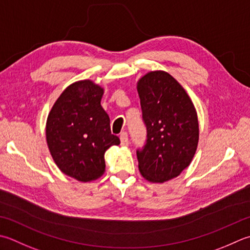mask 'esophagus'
I'll return each instance as SVG.
<instances>
[{"label": "esophagus", "mask_w": 250, "mask_h": 250, "mask_svg": "<svg viewBox=\"0 0 250 250\" xmlns=\"http://www.w3.org/2000/svg\"><path fill=\"white\" fill-rule=\"evenodd\" d=\"M120 143H121V146H128L129 145L128 133H126V132H122V133L120 134Z\"/></svg>", "instance_id": "obj_1"}]
</instances>
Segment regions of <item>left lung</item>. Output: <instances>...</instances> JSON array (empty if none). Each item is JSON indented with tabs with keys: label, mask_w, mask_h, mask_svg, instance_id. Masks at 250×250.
Returning a JSON list of instances; mask_svg holds the SVG:
<instances>
[{
	"label": "left lung",
	"mask_w": 250,
	"mask_h": 250,
	"mask_svg": "<svg viewBox=\"0 0 250 250\" xmlns=\"http://www.w3.org/2000/svg\"><path fill=\"white\" fill-rule=\"evenodd\" d=\"M147 140L136 151L139 170L151 183L177 178L192 163L199 140L197 112L183 86L163 70L138 81Z\"/></svg>",
	"instance_id": "obj_1"
}]
</instances>
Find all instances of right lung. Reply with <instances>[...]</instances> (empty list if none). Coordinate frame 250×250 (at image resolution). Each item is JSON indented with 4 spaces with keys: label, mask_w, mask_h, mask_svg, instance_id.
<instances>
[{
    "label": "right lung",
    "mask_w": 250,
    "mask_h": 250,
    "mask_svg": "<svg viewBox=\"0 0 250 250\" xmlns=\"http://www.w3.org/2000/svg\"><path fill=\"white\" fill-rule=\"evenodd\" d=\"M104 89L92 80L73 82L54 103L46 120V143L62 173L80 182L105 172V151L119 145L101 101Z\"/></svg>",
    "instance_id": "add662e5"
}]
</instances>
